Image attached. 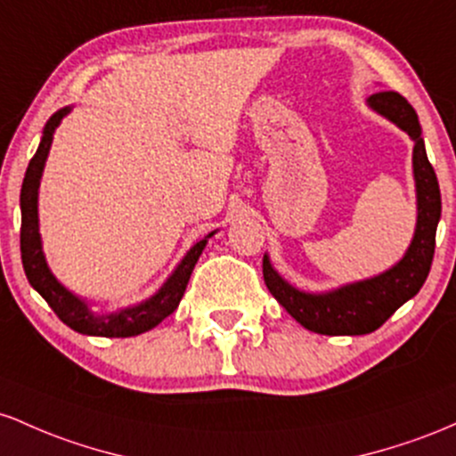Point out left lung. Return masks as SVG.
Masks as SVG:
<instances>
[{
  "instance_id": "obj_1",
  "label": "left lung",
  "mask_w": 456,
  "mask_h": 456,
  "mask_svg": "<svg viewBox=\"0 0 456 456\" xmlns=\"http://www.w3.org/2000/svg\"><path fill=\"white\" fill-rule=\"evenodd\" d=\"M372 110H377L394 125L407 131L413 140V176L418 191V224L413 241L409 245L405 258L386 273L364 282L342 286L325 295L301 293L286 284L269 258H263V278L269 293L284 305L286 312L305 327L325 336H362L379 330L387 319L411 299L422 289L435 254V232H437L439 215H442V196L435 170L424 151L420 137V122L405 96L398 92H375L368 99Z\"/></svg>"
}]
</instances>
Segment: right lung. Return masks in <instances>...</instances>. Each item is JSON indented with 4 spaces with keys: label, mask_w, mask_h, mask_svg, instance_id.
<instances>
[{
    "label": "right lung",
    "mask_w": 456,
    "mask_h": 456,
    "mask_svg": "<svg viewBox=\"0 0 456 456\" xmlns=\"http://www.w3.org/2000/svg\"><path fill=\"white\" fill-rule=\"evenodd\" d=\"M69 114V107L60 110L58 114L49 118L47 126H45V135L40 140L38 151L29 161L28 172H25L23 187H21V260L25 275H28L29 284L43 295V299L51 305V310L58 314V319L70 327V330L79 331V334L88 336H103V338H129V336L144 334V331L152 330L155 325H159L166 316H170L176 310L178 301L183 299L189 278H191V271L196 267L198 258H200L207 239H202L200 243L193 245L189 249L185 258L181 260L176 271L170 275L166 284L161 286V290L157 295H152L151 299L144 304L135 305V308H126L116 312V314L107 316H94L88 310V305L81 299H77L73 293L64 289L58 280L51 275V271L45 263L43 248H40V234H38V185H40V174H43L45 159H47V152L53 140L55 126L60 125V120ZM211 237V234H208Z\"/></svg>",
    "instance_id": "1"
}]
</instances>
